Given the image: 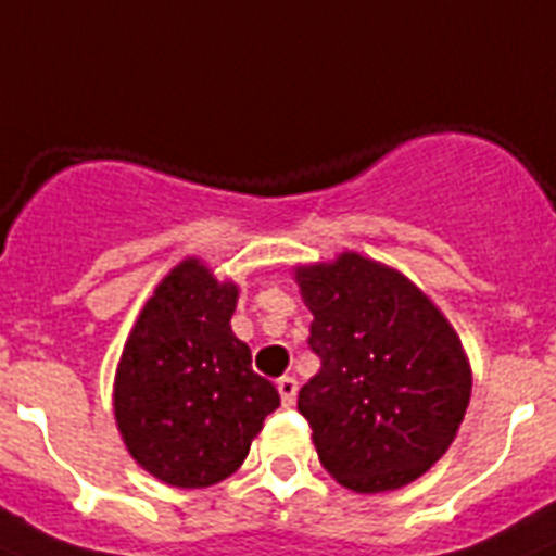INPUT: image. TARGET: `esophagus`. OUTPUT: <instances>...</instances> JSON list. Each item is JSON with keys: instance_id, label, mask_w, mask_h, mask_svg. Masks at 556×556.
Masks as SVG:
<instances>
[{"instance_id": "obj_1", "label": "esophagus", "mask_w": 556, "mask_h": 556, "mask_svg": "<svg viewBox=\"0 0 556 556\" xmlns=\"http://www.w3.org/2000/svg\"><path fill=\"white\" fill-rule=\"evenodd\" d=\"M277 389H279V397H282V406H291L296 401V380L294 378H279L277 380Z\"/></svg>"}]
</instances>
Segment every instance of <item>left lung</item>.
<instances>
[{"instance_id": "obj_1", "label": "left lung", "mask_w": 556, "mask_h": 556, "mask_svg": "<svg viewBox=\"0 0 556 556\" xmlns=\"http://www.w3.org/2000/svg\"><path fill=\"white\" fill-rule=\"evenodd\" d=\"M294 279L320 357L296 409L320 465L357 493L415 482L447 453L470 404L462 340L401 270L355 251L300 265Z\"/></svg>"}]
</instances>
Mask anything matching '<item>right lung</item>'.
Returning <instances> with one entry per match:
<instances>
[{"label":"right lung","mask_w":556,"mask_h":556,"mask_svg":"<svg viewBox=\"0 0 556 556\" xmlns=\"http://www.w3.org/2000/svg\"><path fill=\"white\" fill-rule=\"evenodd\" d=\"M239 286L187 256L161 279L126 338L115 421L129 456L173 488H210L239 470L279 406L230 317Z\"/></svg>","instance_id":"right-lung-1"}]
</instances>
